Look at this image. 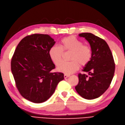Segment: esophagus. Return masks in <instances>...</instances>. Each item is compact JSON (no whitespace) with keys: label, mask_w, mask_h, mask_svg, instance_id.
<instances>
[{"label":"esophagus","mask_w":125,"mask_h":125,"mask_svg":"<svg viewBox=\"0 0 125 125\" xmlns=\"http://www.w3.org/2000/svg\"><path fill=\"white\" fill-rule=\"evenodd\" d=\"M70 76V75H65H65H64V78H65V79H66V78H67L69 77Z\"/></svg>","instance_id":"34e87169"}]
</instances>
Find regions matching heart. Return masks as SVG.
Wrapping results in <instances>:
<instances>
[{"label": "heart", "instance_id": "obj_1", "mask_svg": "<svg viewBox=\"0 0 125 125\" xmlns=\"http://www.w3.org/2000/svg\"><path fill=\"white\" fill-rule=\"evenodd\" d=\"M61 47L53 45L49 49V55L51 60L58 66L61 62L63 52H72L71 62H62L58 67V71L66 75H71L79 70L80 65L85 66L92 57V48L89 45L83 44L82 42L75 36L70 35L62 39Z\"/></svg>", "mask_w": 125, "mask_h": 125}]
</instances>
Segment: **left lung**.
<instances>
[{
  "instance_id": "1",
  "label": "left lung",
  "mask_w": 125,
  "mask_h": 125,
  "mask_svg": "<svg viewBox=\"0 0 125 125\" xmlns=\"http://www.w3.org/2000/svg\"><path fill=\"white\" fill-rule=\"evenodd\" d=\"M79 36L89 42L92 57L83 70L88 72L89 76L80 73L79 83L75 89L83 98L93 99L99 97L109 88L114 74L115 63L111 51L104 40L91 33H82Z\"/></svg>"
}]
</instances>
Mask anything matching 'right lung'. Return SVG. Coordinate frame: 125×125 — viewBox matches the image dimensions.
Here are the masks:
<instances>
[{
	"label": "right lung",
	"instance_id": "1",
	"mask_svg": "<svg viewBox=\"0 0 125 125\" xmlns=\"http://www.w3.org/2000/svg\"><path fill=\"white\" fill-rule=\"evenodd\" d=\"M55 42L48 34H33L23 38L11 63L15 85L21 95L34 103H42L53 94L62 73H51L55 65L49 55Z\"/></svg>",
	"mask_w": 125,
	"mask_h": 125
}]
</instances>
